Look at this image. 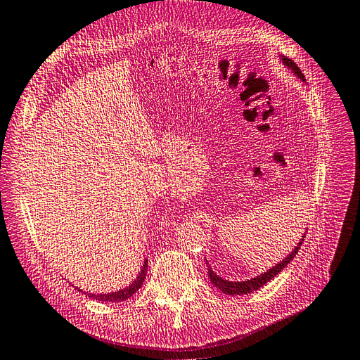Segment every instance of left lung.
I'll list each match as a JSON object with an SVG mask.
<instances>
[{
	"label": "left lung",
	"instance_id": "left-lung-1",
	"mask_svg": "<svg viewBox=\"0 0 360 360\" xmlns=\"http://www.w3.org/2000/svg\"><path fill=\"white\" fill-rule=\"evenodd\" d=\"M280 60L283 62V65L285 68H289L292 71V75L297 76L301 82H306V79H304V75L301 72V70L298 68L297 63H295L292 59H288L285 56H280ZM304 237H306V234L302 236L301 240L297 243V246L293 248V250L290 251V254L285 257V259H283L280 263H276L274 268L268 269V271L260 274V275L254 276V278H251V280H246V281H229V280L222 278V276H219L213 269H211V266L207 262V268H208L210 281L213 283L214 288H217L219 290H222L226 295H246V293H251L254 290H259L262 285H264L266 283L271 281L275 275H278L285 268V266H288L293 260V257L297 255L298 250H300L302 242H304Z\"/></svg>",
	"mask_w": 360,
	"mask_h": 360
}]
</instances>
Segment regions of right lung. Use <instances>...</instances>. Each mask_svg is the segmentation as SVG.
Segmentation results:
<instances>
[{
  "instance_id": "1",
  "label": "right lung",
  "mask_w": 360,
  "mask_h": 360,
  "mask_svg": "<svg viewBox=\"0 0 360 360\" xmlns=\"http://www.w3.org/2000/svg\"><path fill=\"white\" fill-rule=\"evenodd\" d=\"M146 274H147V260H144V263H143V266H141V271L138 272L136 278H135L131 284L126 285L124 289H120V290H117V292L98 293V295L85 292V295H88L89 298H94V300H97V301H105V302H120V301H124V300H127V298H131L132 295H134L135 292H138V289L141 288V284H143V281H144V278H146ZM76 289H77L79 292H84V290H80L79 288H76Z\"/></svg>"
}]
</instances>
